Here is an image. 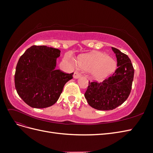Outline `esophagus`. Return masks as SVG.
<instances>
[{
    "label": "esophagus",
    "instance_id": "1",
    "mask_svg": "<svg viewBox=\"0 0 153 153\" xmlns=\"http://www.w3.org/2000/svg\"><path fill=\"white\" fill-rule=\"evenodd\" d=\"M80 76H81V74H80L79 72L75 71V73H74L73 77L75 78H79V77H80Z\"/></svg>",
    "mask_w": 153,
    "mask_h": 153
}]
</instances>
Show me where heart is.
Masks as SVG:
<instances>
[{
  "mask_svg": "<svg viewBox=\"0 0 153 153\" xmlns=\"http://www.w3.org/2000/svg\"><path fill=\"white\" fill-rule=\"evenodd\" d=\"M85 70H91L92 75L101 78L112 72L115 68V62L112 59L102 53H93L82 56L78 62Z\"/></svg>",
  "mask_w": 153,
  "mask_h": 153,
  "instance_id": "b5f03b06",
  "label": "heart"
}]
</instances>
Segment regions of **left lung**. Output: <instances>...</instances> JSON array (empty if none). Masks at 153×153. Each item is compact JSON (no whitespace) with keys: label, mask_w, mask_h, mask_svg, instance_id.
I'll return each mask as SVG.
<instances>
[{"label":"left lung","mask_w":153,"mask_h":153,"mask_svg":"<svg viewBox=\"0 0 153 153\" xmlns=\"http://www.w3.org/2000/svg\"><path fill=\"white\" fill-rule=\"evenodd\" d=\"M112 48L117 57L116 70L102 82L89 81L84 94L91 107L99 110L117 108L127 100L131 90L134 68L131 60L119 50Z\"/></svg>","instance_id":"obj_1"}]
</instances>
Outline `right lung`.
Wrapping results in <instances>:
<instances>
[{
    "label": "right lung",
    "mask_w": 153,
    "mask_h": 153,
    "mask_svg": "<svg viewBox=\"0 0 153 153\" xmlns=\"http://www.w3.org/2000/svg\"><path fill=\"white\" fill-rule=\"evenodd\" d=\"M57 48L33 45L18 60L15 74L18 94L32 108L49 107L57 102L66 83L73 78L67 73L55 69Z\"/></svg>",
    "instance_id": "1"
}]
</instances>
